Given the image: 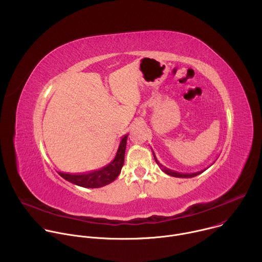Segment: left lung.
I'll return each mask as SVG.
<instances>
[{"instance_id":"left-lung-1","label":"left lung","mask_w":262,"mask_h":262,"mask_svg":"<svg viewBox=\"0 0 262 262\" xmlns=\"http://www.w3.org/2000/svg\"><path fill=\"white\" fill-rule=\"evenodd\" d=\"M152 154H154V158H155V160H156V162H157V164L159 165V167L162 169V171L163 172H165L166 174H168V175H170V176H173V177H180V178H191V177H195V176H197V175H199V174H201L202 172H204L205 170H202V171H198V172H195V173H179V172H176V171H173V170H170V169H168V168H166L165 166H163L159 161H158V159H157V157H156V155H155V152L152 151Z\"/></svg>"}]
</instances>
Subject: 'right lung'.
Instances as JSON below:
<instances>
[{
    "label": "right lung",
    "mask_w": 262,
    "mask_h": 262,
    "mask_svg": "<svg viewBox=\"0 0 262 262\" xmlns=\"http://www.w3.org/2000/svg\"><path fill=\"white\" fill-rule=\"evenodd\" d=\"M128 134L124 135L121 138L117 154L110 164L100 168L95 171H91L89 173L84 174H66L59 172V175L63 177L65 180L77 184L83 188H101L111 182H113L120 174L121 169L124 164V155H125V148H126V140Z\"/></svg>",
    "instance_id": "add662e5"
}]
</instances>
